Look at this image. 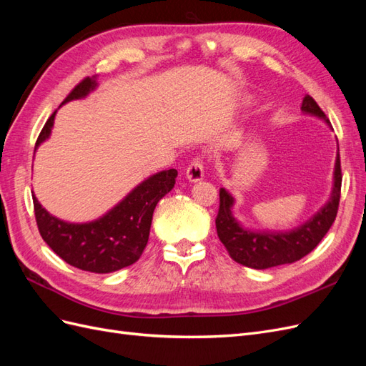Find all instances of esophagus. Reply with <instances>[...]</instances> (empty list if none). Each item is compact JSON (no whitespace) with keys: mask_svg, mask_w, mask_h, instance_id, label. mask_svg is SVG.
Returning <instances> with one entry per match:
<instances>
[{"mask_svg":"<svg viewBox=\"0 0 366 366\" xmlns=\"http://www.w3.org/2000/svg\"><path fill=\"white\" fill-rule=\"evenodd\" d=\"M186 177L189 182H200L204 177V166L202 159H194L186 168Z\"/></svg>","mask_w":366,"mask_h":366,"instance_id":"34e87169","label":"esophagus"}]
</instances>
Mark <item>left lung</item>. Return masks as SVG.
Segmentation results:
<instances>
[{
	"mask_svg": "<svg viewBox=\"0 0 366 366\" xmlns=\"http://www.w3.org/2000/svg\"><path fill=\"white\" fill-rule=\"evenodd\" d=\"M301 109L307 114L325 120L330 125L325 113L310 94H305ZM340 186L342 171L337 154L335 184L330 202L307 223L290 232H252L244 229L232 215L234 197L221 187L219 209L215 218L218 238L224 244L232 259L250 269L262 270L299 261L319 244L331 224L335 223L340 200Z\"/></svg>",
	"mask_w": 366,
	"mask_h": 366,
	"instance_id": "obj_1",
	"label": "left lung"
}]
</instances>
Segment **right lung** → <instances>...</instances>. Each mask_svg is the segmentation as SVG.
<instances>
[{"label": "right lung", "instance_id": "add662e5", "mask_svg": "<svg viewBox=\"0 0 366 366\" xmlns=\"http://www.w3.org/2000/svg\"><path fill=\"white\" fill-rule=\"evenodd\" d=\"M96 88L94 77H85L77 84L65 102L85 97ZM54 112L41 129L35 151L49 139ZM175 169L154 174L134 187L124 200L104 217L90 223H67L50 215L35 195L33 207L42 239L65 262L85 272L112 273L134 264L145 250L154 209L175 184Z\"/></svg>", "mask_w": 366, "mask_h": 366}]
</instances>
